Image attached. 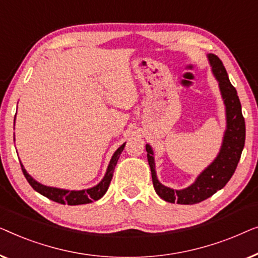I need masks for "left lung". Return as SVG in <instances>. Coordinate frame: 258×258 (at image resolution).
<instances>
[{
  "label": "left lung",
  "mask_w": 258,
  "mask_h": 258,
  "mask_svg": "<svg viewBox=\"0 0 258 258\" xmlns=\"http://www.w3.org/2000/svg\"><path fill=\"white\" fill-rule=\"evenodd\" d=\"M214 77L219 83V89L226 107V130L222 145L216 158L199 174L190 186L183 189H173L158 180L155 170L154 152L150 144H146L147 160L151 167L154 189L162 200L179 205H194L212 197L226 186L236 169L245 141V122L242 115L236 89L231 85L223 63L213 53L207 55Z\"/></svg>",
  "instance_id": "8db88e82"
}]
</instances>
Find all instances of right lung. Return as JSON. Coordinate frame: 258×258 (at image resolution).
<instances>
[{"instance_id":"1","label":"right lung","mask_w":258,"mask_h":258,"mask_svg":"<svg viewBox=\"0 0 258 258\" xmlns=\"http://www.w3.org/2000/svg\"><path fill=\"white\" fill-rule=\"evenodd\" d=\"M15 141V139H14ZM126 143L121 145L120 147L118 148L117 151L114 152L113 155H112L110 164L107 166L106 173L101 181L96 186L91 188H88V189H82V190H69V189H63V188H57V187H50L45 186V184L39 183L37 180H35L30 174L27 172V169L24 168L23 164L21 162L22 172H23L25 179L28 180V182L30 183V186L34 188V189L37 191V193L42 194L43 197L50 199V200L61 203V205H69V206H78V205H86V203H91L93 201H97L101 199L106 193L108 189V186H110V182L112 180V176H113V172L115 168V165H117L118 159L120 157L122 150H124Z\"/></svg>"}]
</instances>
